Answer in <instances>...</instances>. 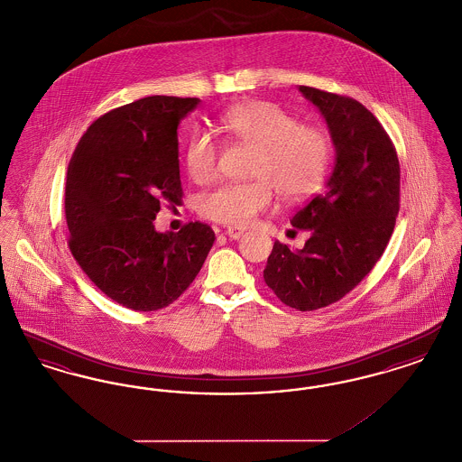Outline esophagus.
<instances>
[{"label": "esophagus", "mask_w": 462, "mask_h": 462, "mask_svg": "<svg viewBox=\"0 0 462 462\" xmlns=\"http://www.w3.org/2000/svg\"><path fill=\"white\" fill-rule=\"evenodd\" d=\"M225 234L228 236V239L237 241V239H241L242 236H244V230L239 228V226H228V228L225 230Z\"/></svg>", "instance_id": "34e87169"}]
</instances>
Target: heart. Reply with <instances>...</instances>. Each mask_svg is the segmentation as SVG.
<instances>
[{"mask_svg": "<svg viewBox=\"0 0 462 462\" xmlns=\"http://www.w3.org/2000/svg\"><path fill=\"white\" fill-rule=\"evenodd\" d=\"M221 132L232 142L253 147L247 183H225L199 199V213L228 226H247L273 202V189L284 200H301L324 183L332 142L324 130L301 125L272 102H249L223 112ZM220 147L211 133L196 130L185 145V166L196 183L218 171Z\"/></svg>", "mask_w": 462, "mask_h": 462, "instance_id": "1", "label": "heart"}]
</instances>
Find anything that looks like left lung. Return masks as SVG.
Returning a JSON list of instances; mask_svg holds the SVG:
<instances>
[{
	"label": "left lung",
	"mask_w": 462,
	"mask_h": 462,
	"mask_svg": "<svg viewBox=\"0 0 462 462\" xmlns=\"http://www.w3.org/2000/svg\"><path fill=\"white\" fill-rule=\"evenodd\" d=\"M300 91L329 126L336 164L326 190L291 220L310 230L305 247L275 242L263 279L284 305L311 311L346 296L383 256L400 209V164L392 138L360 102L311 87Z\"/></svg>",
	"instance_id": "8db88e82"
}]
</instances>
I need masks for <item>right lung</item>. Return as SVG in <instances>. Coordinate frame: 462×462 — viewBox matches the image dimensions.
<instances>
[{"mask_svg": "<svg viewBox=\"0 0 462 462\" xmlns=\"http://www.w3.org/2000/svg\"><path fill=\"white\" fill-rule=\"evenodd\" d=\"M199 98L145 97L91 123L67 168L69 249L89 281L136 311L171 305L213 247L209 225L154 228L162 204L181 202L178 125Z\"/></svg>", "mask_w": 462, "mask_h": 462, "instance_id": "obj_1", "label": "right lung"}]
</instances>
